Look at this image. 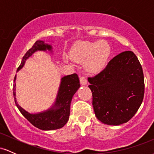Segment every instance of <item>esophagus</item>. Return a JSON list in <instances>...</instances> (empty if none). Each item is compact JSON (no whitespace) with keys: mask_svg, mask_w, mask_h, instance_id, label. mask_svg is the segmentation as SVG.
Returning a JSON list of instances; mask_svg holds the SVG:
<instances>
[{"mask_svg":"<svg viewBox=\"0 0 154 154\" xmlns=\"http://www.w3.org/2000/svg\"><path fill=\"white\" fill-rule=\"evenodd\" d=\"M79 80H80V83L82 85H85L88 82V79L85 76H81L80 78H79Z\"/></svg>","mask_w":154,"mask_h":154,"instance_id":"34e87169","label":"esophagus"}]
</instances>
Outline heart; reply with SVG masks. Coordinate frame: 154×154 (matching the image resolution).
<instances>
[{
  "label": "heart",
  "mask_w": 154,
  "mask_h": 154,
  "mask_svg": "<svg viewBox=\"0 0 154 154\" xmlns=\"http://www.w3.org/2000/svg\"><path fill=\"white\" fill-rule=\"evenodd\" d=\"M111 54V47L107 42H85L79 44L70 52V56L78 62H85L86 69L89 72L101 71L106 65Z\"/></svg>",
  "instance_id": "b5f03b06"
}]
</instances>
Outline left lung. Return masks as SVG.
<instances>
[{"mask_svg":"<svg viewBox=\"0 0 154 154\" xmlns=\"http://www.w3.org/2000/svg\"><path fill=\"white\" fill-rule=\"evenodd\" d=\"M97 119L109 125L128 122L143 100L142 66L132 51L118 54L94 77H88Z\"/></svg>","mask_w":154,"mask_h":154,"instance_id":"left-lung-1","label":"left lung"}]
</instances>
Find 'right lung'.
<instances>
[{"instance_id": "add662e5", "label": "right lung", "mask_w": 154, "mask_h": 154, "mask_svg": "<svg viewBox=\"0 0 154 154\" xmlns=\"http://www.w3.org/2000/svg\"><path fill=\"white\" fill-rule=\"evenodd\" d=\"M51 45L45 44L42 40H38L34 43L32 47L27 51L25 55L23 56V59L20 66L17 69V72L20 70L24 66L26 60L32 55L37 51H46L51 50ZM16 76L14 79L13 91L14 101L19 111L26 118L32 125H34L37 128L43 130H57L61 128L66 125L69 118L70 114V104L72 99V97L77 92L80 86L79 79L77 74L67 75L61 79V85H60L59 93L56 98V103L54 107L49 110L44 112L39 113L36 114H32L28 113L24 109H23L16 100Z\"/></svg>"}]
</instances>
